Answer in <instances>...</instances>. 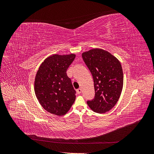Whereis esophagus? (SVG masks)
<instances>
[{"mask_svg":"<svg viewBox=\"0 0 154 154\" xmlns=\"http://www.w3.org/2000/svg\"><path fill=\"white\" fill-rule=\"evenodd\" d=\"M82 88H78V89L76 90V92H77V93L78 94H80V93H82Z\"/></svg>","mask_w":154,"mask_h":154,"instance_id":"1","label":"esophagus"}]
</instances>
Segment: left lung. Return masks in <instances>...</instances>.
<instances>
[{
    "label": "left lung",
    "mask_w": 154,
    "mask_h": 154,
    "mask_svg": "<svg viewBox=\"0 0 154 154\" xmlns=\"http://www.w3.org/2000/svg\"><path fill=\"white\" fill-rule=\"evenodd\" d=\"M94 81V99L87 101L95 112L105 113L117 103L122 91L123 73L118 60L107 51L93 49L82 54Z\"/></svg>",
    "instance_id": "left-lung-1"
}]
</instances>
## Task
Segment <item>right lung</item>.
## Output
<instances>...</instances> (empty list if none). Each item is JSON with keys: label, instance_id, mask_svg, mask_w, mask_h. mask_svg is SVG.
<instances>
[{"label": "right lung", "instance_id": "1", "mask_svg": "<svg viewBox=\"0 0 154 154\" xmlns=\"http://www.w3.org/2000/svg\"><path fill=\"white\" fill-rule=\"evenodd\" d=\"M75 54H54L41 64L35 80V92L39 103L49 112L66 114L76 99V91L67 70Z\"/></svg>", "mask_w": 154, "mask_h": 154}]
</instances>
